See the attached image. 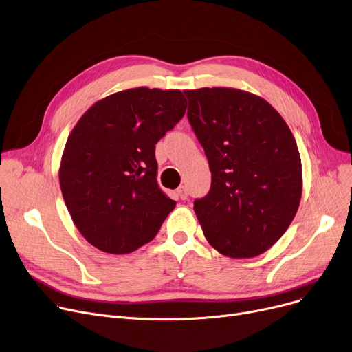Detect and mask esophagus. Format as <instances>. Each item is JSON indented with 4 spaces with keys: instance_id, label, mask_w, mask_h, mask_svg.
Returning a JSON list of instances; mask_svg holds the SVG:
<instances>
[{
    "instance_id": "esophagus-1",
    "label": "esophagus",
    "mask_w": 352,
    "mask_h": 352,
    "mask_svg": "<svg viewBox=\"0 0 352 352\" xmlns=\"http://www.w3.org/2000/svg\"><path fill=\"white\" fill-rule=\"evenodd\" d=\"M177 195L181 198V200H187V198H188V188L186 186H181L177 190Z\"/></svg>"
}]
</instances>
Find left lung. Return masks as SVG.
I'll return each instance as SVG.
<instances>
[{"instance_id": "obj_1", "label": "left lung", "mask_w": 352, "mask_h": 352, "mask_svg": "<svg viewBox=\"0 0 352 352\" xmlns=\"http://www.w3.org/2000/svg\"><path fill=\"white\" fill-rule=\"evenodd\" d=\"M211 188L194 211L211 246L254 257L287 230L302 195V164L283 118L263 98L232 87L184 90Z\"/></svg>"}]
</instances>
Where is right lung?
Instances as JSON below:
<instances>
[{"label": "right lung", "mask_w": 352, "mask_h": 352, "mask_svg": "<svg viewBox=\"0 0 352 352\" xmlns=\"http://www.w3.org/2000/svg\"><path fill=\"white\" fill-rule=\"evenodd\" d=\"M181 90L135 87L96 102L70 132L58 179L82 236L125 254L158 233L175 201L157 182L155 145L184 116Z\"/></svg>", "instance_id": "add662e5"}]
</instances>
